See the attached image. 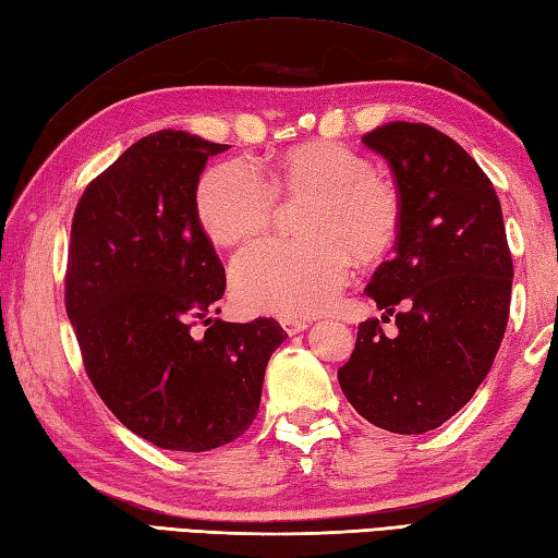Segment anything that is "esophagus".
<instances>
[{
  "mask_svg": "<svg viewBox=\"0 0 558 558\" xmlns=\"http://www.w3.org/2000/svg\"><path fill=\"white\" fill-rule=\"evenodd\" d=\"M280 326L292 336V333H300V331L307 329L310 324L304 319H298V316H286V319H280Z\"/></svg>",
  "mask_w": 558,
  "mask_h": 558,
  "instance_id": "1",
  "label": "esophagus"
}]
</instances>
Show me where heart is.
Segmentation results:
<instances>
[{
  "mask_svg": "<svg viewBox=\"0 0 558 558\" xmlns=\"http://www.w3.org/2000/svg\"><path fill=\"white\" fill-rule=\"evenodd\" d=\"M278 201L307 203L298 217L302 242H260L234 258L229 280L248 312L304 316L336 300L351 268L375 264L395 246L401 195L363 155L338 142H302L272 159L268 181L242 161L207 169L195 191L203 232L234 246L268 232Z\"/></svg>",
  "mask_w": 558,
  "mask_h": 558,
  "instance_id": "obj_1",
  "label": "heart"
}]
</instances>
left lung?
I'll return each mask as SVG.
<instances>
[{"label": "left lung", "mask_w": 558, "mask_h": 558, "mask_svg": "<svg viewBox=\"0 0 558 558\" xmlns=\"http://www.w3.org/2000/svg\"><path fill=\"white\" fill-rule=\"evenodd\" d=\"M363 142L385 157L401 195L395 258L365 288L395 314L357 326L353 355L338 369L345 399L377 428L421 435L452 418L486 379L504 341L512 258L494 183L440 130L387 123Z\"/></svg>", "instance_id": "left-lung-1"}]
</instances>
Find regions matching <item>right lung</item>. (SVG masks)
<instances>
[{"label": "right lung", "instance_id": "1", "mask_svg": "<svg viewBox=\"0 0 558 558\" xmlns=\"http://www.w3.org/2000/svg\"><path fill=\"white\" fill-rule=\"evenodd\" d=\"M217 145L183 130L137 140L76 203L64 307L98 397L140 438L207 452L254 423L276 319H207L225 266L195 213ZM203 323L198 335L194 326Z\"/></svg>", "mask_w": 558, "mask_h": 558}]
</instances>
